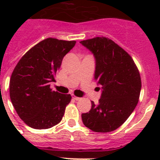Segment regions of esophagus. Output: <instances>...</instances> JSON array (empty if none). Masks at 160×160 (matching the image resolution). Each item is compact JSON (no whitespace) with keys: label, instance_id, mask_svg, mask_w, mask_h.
Listing matches in <instances>:
<instances>
[{"label":"esophagus","instance_id":"34e87169","mask_svg":"<svg viewBox=\"0 0 160 160\" xmlns=\"http://www.w3.org/2000/svg\"><path fill=\"white\" fill-rule=\"evenodd\" d=\"M72 98H73V99L74 100H76V101H78V100H80L81 99V98H79V97H77V96H75V95H72Z\"/></svg>","mask_w":160,"mask_h":160}]
</instances>
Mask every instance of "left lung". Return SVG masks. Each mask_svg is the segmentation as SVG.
<instances>
[{"instance_id": "1", "label": "left lung", "mask_w": 160, "mask_h": 160, "mask_svg": "<svg viewBox=\"0 0 160 160\" xmlns=\"http://www.w3.org/2000/svg\"><path fill=\"white\" fill-rule=\"evenodd\" d=\"M80 43L95 58L94 79L102 90L98 104L92 101L90 111L82 114L83 124L94 132H111L125 122L138 104L140 74L132 58L111 39L96 37Z\"/></svg>"}]
</instances>
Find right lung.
Here are the masks:
<instances>
[{"instance_id": "obj_1", "label": "right lung", "mask_w": 160, "mask_h": 160, "mask_svg": "<svg viewBox=\"0 0 160 160\" xmlns=\"http://www.w3.org/2000/svg\"><path fill=\"white\" fill-rule=\"evenodd\" d=\"M75 41L46 38L24 54L14 68L9 82L12 106L25 124L48 129L62 119L70 94L50 89L65 55Z\"/></svg>"}]
</instances>
